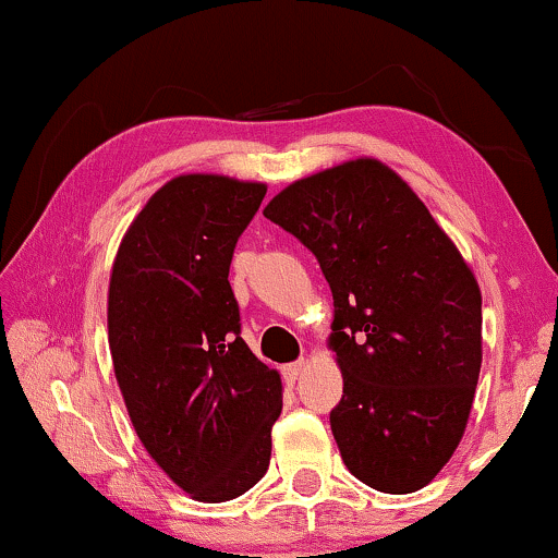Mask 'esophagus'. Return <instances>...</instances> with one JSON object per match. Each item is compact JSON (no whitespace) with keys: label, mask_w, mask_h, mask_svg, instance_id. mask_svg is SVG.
<instances>
[{"label":"esophagus","mask_w":558,"mask_h":558,"mask_svg":"<svg viewBox=\"0 0 558 558\" xmlns=\"http://www.w3.org/2000/svg\"><path fill=\"white\" fill-rule=\"evenodd\" d=\"M302 373H304V361H296V363L284 365V378L292 380V384L302 376Z\"/></svg>","instance_id":"1"}]
</instances>
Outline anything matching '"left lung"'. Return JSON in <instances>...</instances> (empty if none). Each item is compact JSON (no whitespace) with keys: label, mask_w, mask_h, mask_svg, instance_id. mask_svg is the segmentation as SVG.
<instances>
[{"label":"left lung","mask_w":558,"mask_h":558,"mask_svg":"<svg viewBox=\"0 0 558 558\" xmlns=\"http://www.w3.org/2000/svg\"><path fill=\"white\" fill-rule=\"evenodd\" d=\"M264 216L317 256L332 289L330 411L345 468L373 490L429 485L468 426L483 294L460 248L391 167L357 157L294 180Z\"/></svg>","instance_id":"1"}]
</instances>
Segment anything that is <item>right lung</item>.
Instances as JSON below:
<instances>
[{"instance_id":"1","label":"right lung","mask_w":558,"mask_h":558,"mask_svg":"<svg viewBox=\"0 0 558 558\" xmlns=\"http://www.w3.org/2000/svg\"><path fill=\"white\" fill-rule=\"evenodd\" d=\"M264 182L178 174L119 243L109 348L129 418L151 460L201 502L239 498L266 475L281 376L241 338L228 269Z\"/></svg>"}]
</instances>
